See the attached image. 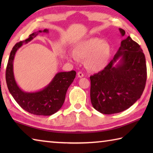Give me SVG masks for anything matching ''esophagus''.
<instances>
[{"mask_svg": "<svg viewBox=\"0 0 153 153\" xmlns=\"http://www.w3.org/2000/svg\"><path fill=\"white\" fill-rule=\"evenodd\" d=\"M77 76H78L79 77H84V74H83L82 72H81V71H79L78 73H77Z\"/></svg>", "mask_w": 153, "mask_h": 153, "instance_id": "esophagus-1", "label": "esophagus"}]
</instances>
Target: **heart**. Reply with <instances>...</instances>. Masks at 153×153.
Here are the masks:
<instances>
[{"label":"heart","mask_w":153,"mask_h":153,"mask_svg":"<svg viewBox=\"0 0 153 153\" xmlns=\"http://www.w3.org/2000/svg\"><path fill=\"white\" fill-rule=\"evenodd\" d=\"M111 54L109 44L98 38H91L77 44L69 60L85 59V65L92 71H99L107 65Z\"/></svg>","instance_id":"b5f03b06"}]
</instances>
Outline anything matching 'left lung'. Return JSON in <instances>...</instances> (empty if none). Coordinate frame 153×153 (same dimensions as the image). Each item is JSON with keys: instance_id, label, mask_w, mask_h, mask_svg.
Listing matches in <instances>:
<instances>
[{"instance_id": "8db88e82", "label": "left lung", "mask_w": 153, "mask_h": 153, "mask_svg": "<svg viewBox=\"0 0 153 153\" xmlns=\"http://www.w3.org/2000/svg\"><path fill=\"white\" fill-rule=\"evenodd\" d=\"M122 36L126 32L121 28ZM120 57L119 63H114ZM147 77L146 59L130 36L121 42L113 60L90 77V100L96 110L106 115L122 112L133 105L143 92Z\"/></svg>"}]
</instances>
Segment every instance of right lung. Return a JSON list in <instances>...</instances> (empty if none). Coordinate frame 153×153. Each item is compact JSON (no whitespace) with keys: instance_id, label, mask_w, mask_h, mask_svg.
<instances>
[{"instance_id":"add662e5","label":"right lung","mask_w":153,"mask_h":153,"mask_svg":"<svg viewBox=\"0 0 153 153\" xmlns=\"http://www.w3.org/2000/svg\"><path fill=\"white\" fill-rule=\"evenodd\" d=\"M48 33V30H39L29 36L25 41L17 43L10 53L6 69L7 87L18 105L28 113L36 115H51L60 109L63 106L66 92L76 77V72H59L45 88L36 92H25L19 88L15 82L13 74V59L17 51L23 43H27L38 35V33Z\"/></svg>"}]
</instances>
